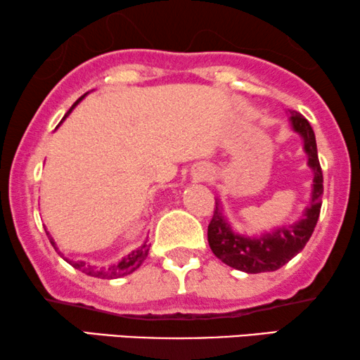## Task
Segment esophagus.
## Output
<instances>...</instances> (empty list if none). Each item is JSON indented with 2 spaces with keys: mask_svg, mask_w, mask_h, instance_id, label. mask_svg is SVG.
<instances>
[{
  "mask_svg": "<svg viewBox=\"0 0 360 360\" xmlns=\"http://www.w3.org/2000/svg\"><path fill=\"white\" fill-rule=\"evenodd\" d=\"M205 175H207V174H202V175H200V179H203V176H205Z\"/></svg>",
  "mask_w": 360,
  "mask_h": 360,
  "instance_id": "1",
  "label": "esophagus"
}]
</instances>
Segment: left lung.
Returning <instances> with one entry per match:
<instances>
[{
    "label": "left lung",
    "instance_id": "1",
    "mask_svg": "<svg viewBox=\"0 0 360 360\" xmlns=\"http://www.w3.org/2000/svg\"><path fill=\"white\" fill-rule=\"evenodd\" d=\"M289 114V122L294 132L300 134L304 142L307 165L314 174L311 202L302 217L292 225L279 226L259 236H246L231 230L223 214L220 200L217 198L212 221L208 225V245L213 255L231 268L250 274L276 271L300 253L314 231L323 205V170L317 157L314 130L300 112L291 110Z\"/></svg>",
    "mask_w": 360,
    "mask_h": 360
}]
</instances>
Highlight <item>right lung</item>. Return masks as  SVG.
Returning a JSON list of instances; mask_svg holds the SVG:
<instances>
[{
  "label": "right lung",
  "mask_w": 360,
  "mask_h": 360,
  "mask_svg": "<svg viewBox=\"0 0 360 360\" xmlns=\"http://www.w3.org/2000/svg\"><path fill=\"white\" fill-rule=\"evenodd\" d=\"M84 97H86V94H84L82 97H79V99H77L76 102H74V105L71 107V109L68 110V114L64 115V119H66L68 115L71 114V110L79 104V102H81V101L84 99ZM64 119H63V120H64ZM46 235H48L51 245L54 246V250L59 253V250H58V246H56L53 236H51L48 231H46ZM148 250H150V245H147V241H146L142 246H140L139 250H134L132 253L127 255V256H125V258L120 259L119 263L110 264V266H94V264H87L86 261H71V259H66V258H64V259H66L68 263L71 264V266H74V268L79 269V271L86 273L87 276L101 278V279H114V278L127 276V274L134 273L135 269H137L139 266L142 264L143 261H146L147 255H148ZM59 255H60V253H59Z\"/></svg>",
  "instance_id": "obj_1"
}]
</instances>
